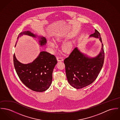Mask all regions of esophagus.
Wrapping results in <instances>:
<instances>
[{"mask_svg":"<svg viewBox=\"0 0 120 120\" xmlns=\"http://www.w3.org/2000/svg\"><path fill=\"white\" fill-rule=\"evenodd\" d=\"M56 59H57V61L58 62H61V61H63L64 60V59L62 57H61V56H57L56 57Z\"/></svg>","mask_w":120,"mask_h":120,"instance_id":"obj_1","label":"esophagus"}]
</instances>
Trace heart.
I'll return each instance as SVG.
<instances>
[{
	"label": "heart",
	"mask_w": 120,
	"mask_h": 120,
	"mask_svg": "<svg viewBox=\"0 0 120 120\" xmlns=\"http://www.w3.org/2000/svg\"><path fill=\"white\" fill-rule=\"evenodd\" d=\"M61 39H62V37H58L56 38V41H60L61 40ZM47 44H48V46L50 47H51L52 48H54L56 47L55 42L53 41L49 40L47 41ZM62 47H63V49L65 51L68 52V51H70L72 49L73 44H72V42H71L70 41H68V42H66L64 43Z\"/></svg>",
	"instance_id": "1"
}]
</instances>
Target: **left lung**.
<instances>
[{
	"mask_svg": "<svg viewBox=\"0 0 120 120\" xmlns=\"http://www.w3.org/2000/svg\"><path fill=\"white\" fill-rule=\"evenodd\" d=\"M90 37L99 38L102 41L100 32L95 30ZM105 53L103 44L99 54L90 58L81 52L76 47L68 57L64 60L68 81L74 88L80 89L90 84L96 79L104 62Z\"/></svg>",
	"mask_w": 120,
	"mask_h": 120,
	"instance_id": "8db88e82",
	"label": "left lung"
}]
</instances>
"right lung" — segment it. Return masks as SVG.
Wrapping results in <instances>:
<instances>
[{
	"label": "right lung",
	"instance_id": "add662e5",
	"mask_svg": "<svg viewBox=\"0 0 120 120\" xmlns=\"http://www.w3.org/2000/svg\"><path fill=\"white\" fill-rule=\"evenodd\" d=\"M23 35L37 37L28 30L19 34L17 39ZM39 38L40 45L41 46L45 45L46 43V39L41 37ZM13 61L19 79L28 88L34 91L41 92L49 88L52 82V72L57 63L55 56L46 52H41L31 63L25 64L19 62L14 54Z\"/></svg>",
	"mask_w": 120,
	"mask_h": 120
}]
</instances>
